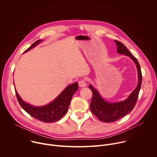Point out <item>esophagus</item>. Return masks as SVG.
I'll return each instance as SVG.
<instances>
[{"label": "esophagus", "instance_id": "34e87169", "mask_svg": "<svg viewBox=\"0 0 157 157\" xmlns=\"http://www.w3.org/2000/svg\"><path fill=\"white\" fill-rule=\"evenodd\" d=\"M78 84L79 86V87H86L87 86V84H86V81L84 80V79H81L80 81H78Z\"/></svg>", "mask_w": 157, "mask_h": 157}]
</instances>
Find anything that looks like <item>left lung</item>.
Masks as SVG:
<instances>
[{"instance_id": "8db88e82", "label": "left lung", "mask_w": 157, "mask_h": 157, "mask_svg": "<svg viewBox=\"0 0 157 157\" xmlns=\"http://www.w3.org/2000/svg\"><path fill=\"white\" fill-rule=\"evenodd\" d=\"M114 41L117 44V53L129 56L136 63L138 71L139 82L136 88L134 89L127 99L118 102H109L105 101L96 89L91 84L89 86V88L93 92V97L90 104L91 112L103 122H115L130 113L137 103L142 85V76L138 60L131 54L122 43L117 40H114Z\"/></svg>"}]
</instances>
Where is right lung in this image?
<instances>
[{
    "label": "right lung",
    "mask_w": 157,
    "mask_h": 157,
    "mask_svg": "<svg viewBox=\"0 0 157 157\" xmlns=\"http://www.w3.org/2000/svg\"><path fill=\"white\" fill-rule=\"evenodd\" d=\"M41 41V40L36 41L25 52L35 47ZM78 84L77 82L70 84L67 86L64 90L52 102L40 107L33 106L24 102L19 96L16 89H15V91L20 105L29 115L41 122L50 123L58 121L66 114L73 95L78 90Z\"/></svg>",
    "instance_id": "1"
}]
</instances>
